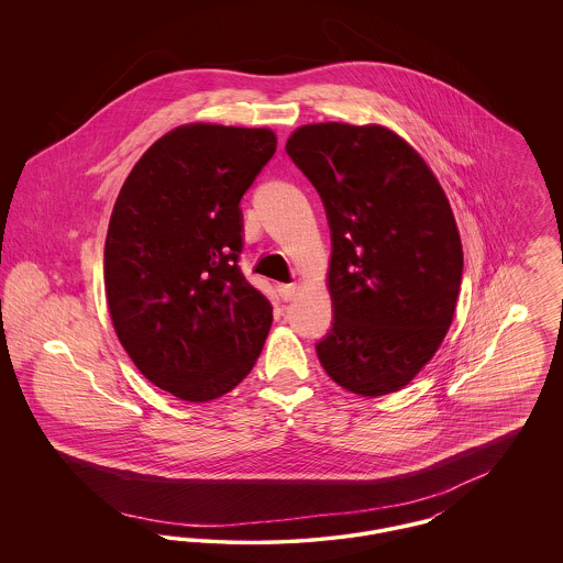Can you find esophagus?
<instances>
[{
	"mask_svg": "<svg viewBox=\"0 0 563 563\" xmlns=\"http://www.w3.org/2000/svg\"><path fill=\"white\" fill-rule=\"evenodd\" d=\"M297 285H278V295L285 299V301H291L295 295H297Z\"/></svg>",
	"mask_w": 563,
	"mask_h": 563,
	"instance_id": "34e87169",
	"label": "esophagus"
}]
</instances>
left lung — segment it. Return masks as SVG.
I'll return each mask as SVG.
<instances>
[{
  "label": "left lung",
  "instance_id": "left-lung-1",
  "mask_svg": "<svg viewBox=\"0 0 563 563\" xmlns=\"http://www.w3.org/2000/svg\"><path fill=\"white\" fill-rule=\"evenodd\" d=\"M285 150L319 191L331 230L335 319L319 361L358 397L397 393L454 321L462 242L450 200L424 158L382 124H303Z\"/></svg>",
  "mask_w": 563,
  "mask_h": 563
}]
</instances>
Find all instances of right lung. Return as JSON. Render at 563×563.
<instances>
[{"label":"right lung","mask_w":563,"mask_h":563,"mask_svg":"<svg viewBox=\"0 0 563 563\" xmlns=\"http://www.w3.org/2000/svg\"><path fill=\"white\" fill-rule=\"evenodd\" d=\"M276 152L272 129L194 122L139 158L106 241L120 344L154 386L213 401L253 369L272 306L239 268L241 198Z\"/></svg>","instance_id":"obj_1"}]
</instances>
